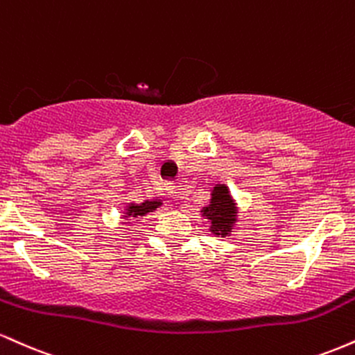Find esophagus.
<instances>
[{
	"mask_svg": "<svg viewBox=\"0 0 355 355\" xmlns=\"http://www.w3.org/2000/svg\"><path fill=\"white\" fill-rule=\"evenodd\" d=\"M166 190H168V193L172 195L175 200H182L183 198V189H182V183H168L166 185Z\"/></svg>",
	"mask_w": 355,
	"mask_h": 355,
	"instance_id": "esophagus-1",
	"label": "esophagus"
}]
</instances>
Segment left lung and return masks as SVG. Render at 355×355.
<instances>
[{"instance_id":"left-lung-1","label":"left lung","mask_w":355,"mask_h":355,"mask_svg":"<svg viewBox=\"0 0 355 355\" xmlns=\"http://www.w3.org/2000/svg\"><path fill=\"white\" fill-rule=\"evenodd\" d=\"M200 214L209 222L210 234L215 237H230L235 234L240 222L239 205L225 183H217L210 190L209 205L203 207Z\"/></svg>"}]
</instances>
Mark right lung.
I'll return each instance as SVG.
<instances>
[{
    "label": "right lung",
    "instance_id": "right-lung-1",
    "mask_svg": "<svg viewBox=\"0 0 355 355\" xmlns=\"http://www.w3.org/2000/svg\"><path fill=\"white\" fill-rule=\"evenodd\" d=\"M162 205H164V200H160V198H153V200H145L140 203L130 202L121 207L120 214H121V218H125V222H130L132 218H135L138 222V218L146 217L148 214H152V211L160 209Z\"/></svg>",
    "mask_w": 355,
    "mask_h": 355
}]
</instances>
